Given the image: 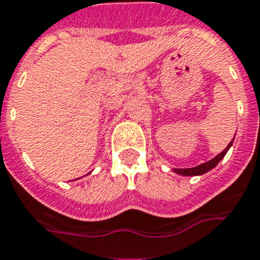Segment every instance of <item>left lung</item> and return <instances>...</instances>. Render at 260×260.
I'll list each match as a JSON object with an SVG mask.
<instances>
[{
    "instance_id": "left-lung-1",
    "label": "left lung",
    "mask_w": 260,
    "mask_h": 260,
    "mask_svg": "<svg viewBox=\"0 0 260 260\" xmlns=\"http://www.w3.org/2000/svg\"><path fill=\"white\" fill-rule=\"evenodd\" d=\"M233 141L229 143V146H227L226 149L223 150L222 153H219L216 156H214V158H212V159H210L209 162H205V164L198 165V166H195V167H190V169H173V171L174 173L179 174V175H184V177H195V175H202V174L212 170V169H214V167H215L216 165L219 164L220 160L224 158L226 153L229 151V149L231 147V145H233Z\"/></svg>"
}]
</instances>
